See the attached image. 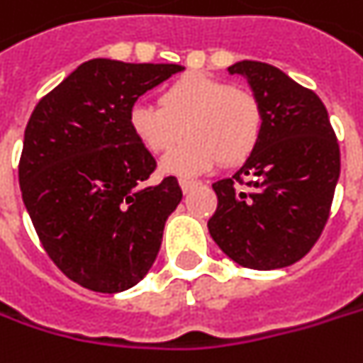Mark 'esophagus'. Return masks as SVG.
<instances>
[{
    "label": "esophagus",
    "mask_w": 363,
    "mask_h": 363,
    "mask_svg": "<svg viewBox=\"0 0 363 363\" xmlns=\"http://www.w3.org/2000/svg\"><path fill=\"white\" fill-rule=\"evenodd\" d=\"M179 186H182V190H184V194H188L190 190H194V188H198L200 186V182H196V179H179Z\"/></svg>",
    "instance_id": "obj_1"
}]
</instances>
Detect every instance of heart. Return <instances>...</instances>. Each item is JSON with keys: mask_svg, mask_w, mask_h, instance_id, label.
Wrapping results in <instances>:
<instances>
[{"mask_svg": "<svg viewBox=\"0 0 363 363\" xmlns=\"http://www.w3.org/2000/svg\"><path fill=\"white\" fill-rule=\"evenodd\" d=\"M130 128L145 149L167 153L179 138H190L163 159L175 175L204 172L216 161L237 165L249 159L262 136V110L243 89L206 75H186L161 91V106L136 101Z\"/></svg>", "mask_w": 363, "mask_h": 363, "instance_id": "heart-1", "label": "heart"}]
</instances>
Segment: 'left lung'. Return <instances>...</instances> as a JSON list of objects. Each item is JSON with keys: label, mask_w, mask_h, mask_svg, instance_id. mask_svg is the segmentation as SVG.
<instances>
[{"label": "left lung", "mask_w": 363, "mask_h": 363, "mask_svg": "<svg viewBox=\"0 0 363 363\" xmlns=\"http://www.w3.org/2000/svg\"><path fill=\"white\" fill-rule=\"evenodd\" d=\"M228 73L249 83L262 136L233 177L212 184L218 206L210 237L243 267L280 269L302 259L325 228L341 169L339 145L317 94L278 67L239 61Z\"/></svg>", "instance_id": "1"}]
</instances>
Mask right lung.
I'll use <instances>...</instances> for the list:
<instances>
[{"label": "right lung", "instance_id": "obj_1", "mask_svg": "<svg viewBox=\"0 0 363 363\" xmlns=\"http://www.w3.org/2000/svg\"><path fill=\"white\" fill-rule=\"evenodd\" d=\"M184 71L173 63L91 59L34 108L20 157V190L36 235L69 280L116 294L143 280L182 202L175 177L151 186L153 155L130 108Z\"/></svg>", "mask_w": 363, "mask_h": 363}]
</instances>
